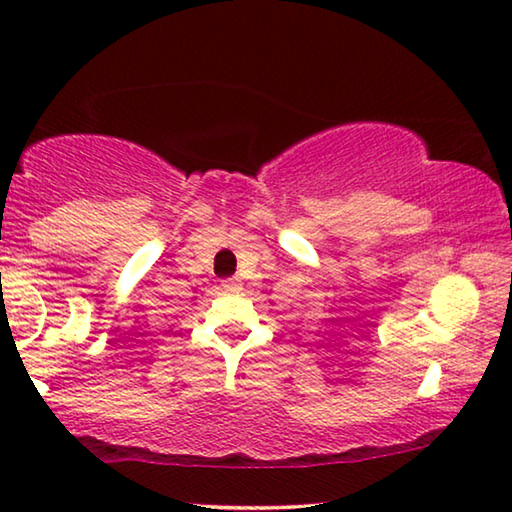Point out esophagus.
Listing matches in <instances>:
<instances>
[{
	"label": "esophagus",
	"instance_id": "obj_1",
	"mask_svg": "<svg viewBox=\"0 0 512 512\" xmlns=\"http://www.w3.org/2000/svg\"><path fill=\"white\" fill-rule=\"evenodd\" d=\"M221 287H223L225 291H232V293H235V291H241V287H244V284H241L239 277H228V280H223Z\"/></svg>",
	"mask_w": 512,
	"mask_h": 512
}]
</instances>
